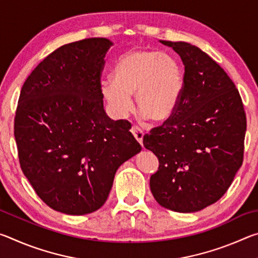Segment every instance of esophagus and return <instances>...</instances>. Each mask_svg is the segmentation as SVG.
<instances>
[{
  "instance_id": "34e87169",
  "label": "esophagus",
  "mask_w": 258,
  "mask_h": 258,
  "mask_svg": "<svg viewBox=\"0 0 258 258\" xmlns=\"http://www.w3.org/2000/svg\"><path fill=\"white\" fill-rule=\"evenodd\" d=\"M131 132L134 135V138L137 139V141L142 146V140H143V132L141 131V128H139L138 126H132L131 128Z\"/></svg>"
}]
</instances>
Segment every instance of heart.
Segmentation results:
<instances>
[{"label": "heart", "mask_w": 258, "mask_h": 258, "mask_svg": "<svg viewBox=\"0 0 258 258\" xmlns=\"http://www.w3.org/2000/svg\"><path fill=\"white\" fill-rule=\"evenodd\" d=\"M111 79L101 82L103 99L116 118H124L138 108L155 121L167 119L180 101L184 78L175 56L157 51L138 50L120 55Z\"/></svg>", "instance_id": "obj_1"}]
</instances>
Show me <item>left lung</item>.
Listing matches in <instances>:
<instances>
[{
    "label": "left lung",
    "instance_id": "1",
    "mask_svg": "<svg viewBox=\"0 0 258 258\" xmlns=\"http://www.w3.org/2000/svg\"><path fill=\"white\" fill-rule=\"evenodd\" d=\"M160 42L181 56L184 84L172 116L143 137L159 160L150 189L160 206L194 213L216 203L241 167L246 113L234 83L207 53Z\"/></svg>",
    "mask_w": 258,
    "mask_h": 258
}]
</instances>
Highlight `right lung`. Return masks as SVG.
Segmentation results:
<instances>
[{
    "instance_id": "add662e5",
    "label": "right lung",
    "mask_w": 258,
    "mask_h": 258,
    "mask_svg": "<svg viewBox=\"0 0 258 258\" xmlns=\"http://www.w3.org/2000/svg\"><path fill=\"white\" fill-rule=\"evenodd\" d=\"M112 45L94 37L60 46L25 81L15 117L21 169L54 211L84 215L106 203L119 166L141 151L131 123L103 109L101 73Z\"/></svg>"
}]
</instances>
